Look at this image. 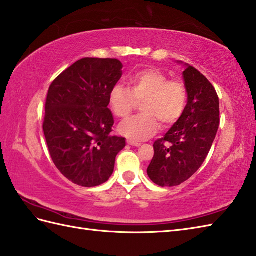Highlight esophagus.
<instances>
[{"label":"esophagus","instance_id":"1","mask_svg":"<svg viewBox=\"0 0 256 256\" xmlns=\"http://www.w3.org/2000/svg\"><path fill=\"white\" fill-rule=\"evenodd\" d=\"M126 142L128 144V145H130V146H135V147H138V146H140L142 144L140 142H135V140H126Z\"/></svg>","mask_w":256,"mask_h":256}]
</instances>
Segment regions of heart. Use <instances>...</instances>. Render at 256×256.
<instances>
[{
	"instance_id": "1",
	"label": "heart",
	"mask_w": 256,
	"mask_h": 256,
	"mask_svg": "<svg viewBox=\"0 0 256 256\" xmlns=\"http://www.w3.org/2000/svg\"><path fill=\"white\" fill-rule=\"evenodd\" d=\"M128 88L116 84L109 93V106L119 119H126L140 104L142 114L122 122L119 133L135 140H145L162 128L173 126L187 104V88L182 80H168L164 72L147 68L128 78Z\"/></svg>"
}]
</instances>
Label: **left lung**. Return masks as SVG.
<instances>
[{
  "mask_svg": "<svg viewBox=\"0 0 256 256\" xmlns=\"http://www.w3.org/2000/svg\"><path fill=\"white\" fill-rule=\"evenodd\" d=\"M188 102L180 119L154 144L149 178L161 187L178 186L204 162L220 126V100L213 85L199 70L184 71Z\"/></svg>",
  "mask_w": 256,
  "mask_h": 256,
  "instance_id": "1",
  "label": "left lung"
}]
</instances>
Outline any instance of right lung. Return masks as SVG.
Returning a JSON list of instances; mask_svg holds the SVG:
<instances>
[{
	"mask_svg": "<svg viewBox=\"0 0 256 256\" xmlns=\"http://www.w3.org/2000/svg\"><path fill=\"white\" fill-rule=\"evenodd\" d=\"M116 58H82L50 85L43 122L50 158L66 178L82 187L107 182L126 138L112 136L109 93L122 76Z\"/></svg>",
	"mask_w": 256,
	"mask_h": 256,
	"instance_id": "add662e5",
	"label": "right lung"
}]
</instances>
